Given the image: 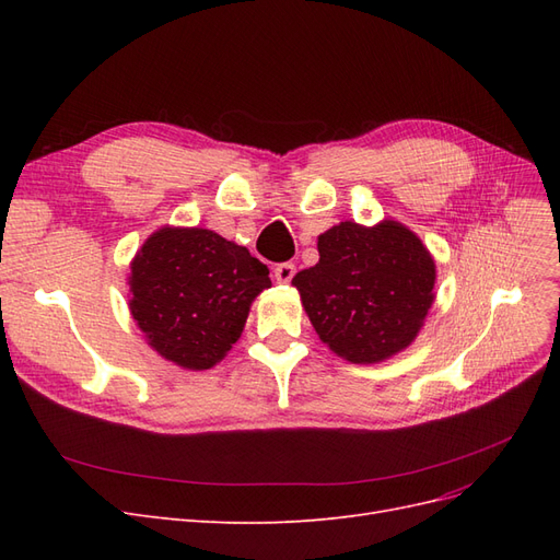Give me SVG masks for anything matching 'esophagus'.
Returning a JSON list of instances; mask_svg holds the SVG:
<instances>
[{
    "mask_svg": "<svg viewBox=\"0 0 560 560\" xmlns=\"http://www.w3.org/2000/svg\"><path fill=\"white\" fill-rule=\"evenodd\" d=\"M294 273H296V266H294L292 261H284V264H278V266H276V270H273V276H276V280H278V282H282V284H287V282H292Z\"/></svg>",
    "mask_w": 560,
    "mask_h": 560,
    "instance_id": "34e87169",
    "label": "esophagus"
}]
</instances>
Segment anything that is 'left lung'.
Instances as JSON below:
<instances>
[{
	"label": "left lung",
	"instance_id": "1",
	"mask_svg": "<svg viewBox=\"0 0 560 560\" xmlns=\"http://www.w3.org/2000/svg\"><path fill=\"white\" fill-rule=\"evenodd\" d=\"M317 252L292 284L322 341L358 364L413 341L434 301V261L409 229L341 222L319 235Z\"/></svg>",
	"mask_w": 560,
	"mask_h": 560
}]
</instances>
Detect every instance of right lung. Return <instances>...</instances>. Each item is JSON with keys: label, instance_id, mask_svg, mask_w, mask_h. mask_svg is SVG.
<instances>
[{"label": "right lung", "instance_id": "1", "mask_svg": "<svg viewBox=\"0 0 560 560\" xmlns=\"http://www.w3.org/2000/svg\"><path fill=\"white\" fill-rule=\"evenodd\" d=\"M266 287L268 268L247 247L208 229H161L132 259L130 313L165 360L210 369L238 341Z\"/></svg>", "mask_w": 560, "mask_h": 560}]
</instances>
